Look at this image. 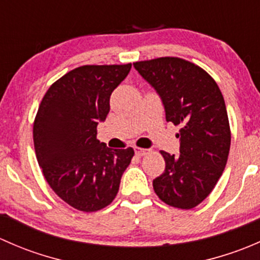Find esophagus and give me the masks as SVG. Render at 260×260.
I'll return each instance as SVG.
<instances>
[{"label":"esophagus","mask_w":260,"mask_h":260,"mask_svg":"<svg viewBox=\"0 0 260 260\" xmlns=\"http://www.w3.org/2000/svg\"><path fill=\"white\" fill-rule=\"evenodd\" d=\"M135 152H136V154H137V156H145L147 152H148V149L141 148V147H136Z\"/></svg>","instance_id":"obj_1"}]
</instances>
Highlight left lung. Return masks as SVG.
Returning <instances> with one entry per match:
<instances>
[{"mask_svg": "<svg viewBox=\"0 0 260 260\" xmlns=\"http://www.w3.org/2000/svg\"><path fill=\"white\" fill-rule=\"evenodd\" d=\"M159 94L166 120L181 125L180 156L161 151L166 167L153 180L156 195L172 208L203 203L221 177L232 132L224 96L203 68L175 56L133 62Z\"/></svg>", "mask_w": 260, "mask_h": 260, "instance_id": "left-lung-1", "label": "left lung"}]
</instances>
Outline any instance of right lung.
<instances>
[{"label":"right lung","instance_id":"add662e5","mask_svg":"<svg viewBox=\"0 0 260 260\" xmlns=\"http://www.w3.org/2000/svg\"><path fill=\"white\" fill-rule=\"evenodd\" d=\"M132 64L83 65L52 83L34 120L36 158L50 187L72 208L94 212L117 196L135 156L132 147L111 149L96 140L109 113L112 91Z\"/></svg>","mask_w":260,"mask_h":260}]
</instances>
